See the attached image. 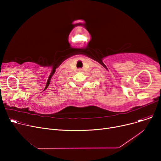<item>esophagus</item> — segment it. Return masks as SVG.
Here are the masks:
<instances>
[{
    "mask_svg": "<svg viewBox=\"0 0 161 161\" xmlns=\"http://www.w3.org/2000/svg\"><path fill=\"white\" fill-rule=\"evenodd\" d=\"M81 69H78V71H79V72H81Z\"/></svg>",
    "mask_w": 161,
    "mask_h": 161,
    "instance_id": "34e87169",
    "label": "esophagus"
}]
</instances>
